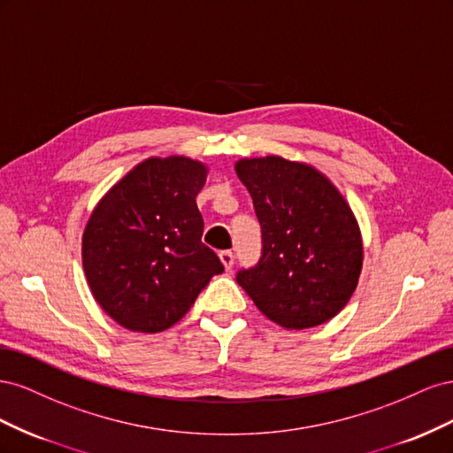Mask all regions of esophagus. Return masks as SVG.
I'll list each match as a JSON object with an SVG mask.
<instances>
[{"instance_id": "obj_1", "label": "esophagus", "mask_w": 453, "mask_h": 453, "mask_svg": "<svg viewBox=\"0 0 453 453\" xmlns=\"http://www.w3.org/2000/svg\"><path fill=\"white\" fill-rule=\"evenodd\" d=\"M219 258H221V263L226 270H232V266H234V253H232V251H228V250L221 251V253H219Z\"/></svg>"}]
</instances>
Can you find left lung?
Returning <instances> with one entry per match:
<instances>
[{
  "mask_svg": "<svg viewBox=\"0 0 453 453\" xmlns=\"http://www.w3.org/2000/svg\"><path fill=\"white\" fill-rule=\"evenodd\" d=\"M263 234L258 263L236 281L280 326H318L344 308L359 281L363 242L348 202L323 173L281 157L236 164Z\"/></svg>",
  "mask_w": 453,
  "mask_h": 453,
  "instance_id": "obj_1",
  "label": "left lung"
}]
</instances>
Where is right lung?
I'll return each mask as SVG.
<instances>
[{
	"label": "right lung",
	"mask_w": 453,
	"mask_h": 453,
	"mask_svg": "<svg viewBox=\"0 0 453 453\" xmlns=\"http://www.w3.org/2000/svg\"><path fill=\"white\" fill-rule=\"evenodd\" d=\"M208 170L187 157L149 158L109 190L83 234L90 291L130 331L160 333L225 270L202 243L196 196Z\"/></svg>",
	"instance_id": "obj_1"
}]
</instances>
